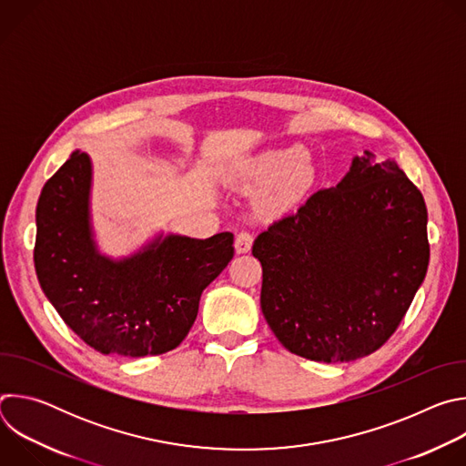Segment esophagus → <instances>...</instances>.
Segmentation results:
<instances>
[{
	"instance_id": "obj_1",
	"label": "esophagus",
	"mask_w": 466,
	"mask_h": 466,
	"mask_svg": "<svg viewBox=\"0 0 466 466\" xmlns=\"http://www.w3.org/2000/svg\"><path fill=\"white\" fill-rule=\"evenodd\" d=\"M252 241H254V234L248 232V230H241L238 236H236V241H234V247H236V252L238 254H245L252 248Z\"/></svg>"
}]
</instances>
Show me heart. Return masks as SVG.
Returning a JSON list of instances; mask_svg holds the SVG:
<instances>
[{
	"instance_id": "1",
	"label": "heart",
	"mask_w": 466,
	"mask_h": 466,
	"mask_svg": "<svg viewBox=\"0 0 466 466\" xmlns=\"http://www.w3.org/2000/svg\"><path fill=\"white\" fill-rule=\"evenodd\" d=\"M315 171L309 164V153L300 146L273 149L252 160L243 162L234 180L248 187L275 186L273 198L279 203L295 201L313 184Z\"/></svg>"
}]
</instances>
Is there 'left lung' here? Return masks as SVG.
<instances>
[{
  "instance_id": "1",
  "label": "left lung",
  "mask_w": 466,
  "mask_h": 466,
  "mask_svg": "<svg viewBox=\"0 0 466 466\" xmlns=\"http://www.w3.org/2000/svg\"><path fill=\"white\" fill-rule=\"evenodd\" d=\"M261 311L277 339L311 361L376 352L402 322L428 263V210L394 160L365 151L252 245Z\"/></svg>"
}]
</instances>
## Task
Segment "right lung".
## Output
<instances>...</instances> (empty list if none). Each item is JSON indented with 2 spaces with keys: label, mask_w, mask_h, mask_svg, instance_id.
<instances>
[{
  "label": "right lung",
  "mask_w": 466,
  "mask_h": 466,
  "mask_svg": "<svg viewBox=\"0 0 466 466\" xmlns=\"http://www.w3.org/2000/svg\"><path fill=\"white\" fill-rule=\"evenodd\" d=\"M92 162L76 151L36 205L35 269L62 320L94 350L158 356L187 336L198 300L234 256V234L157 238L123 259L99 254L90 225Z\"/></svg>",
  "instance_id": "right-lung-1"
}]
</instances>
